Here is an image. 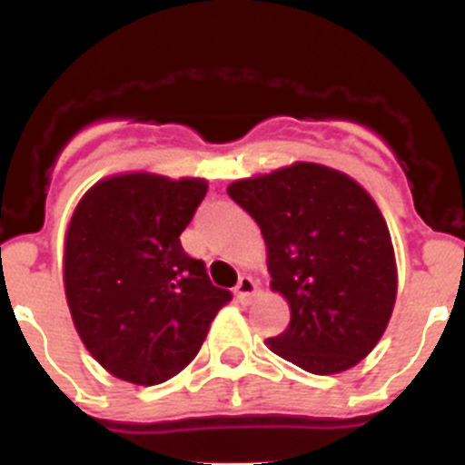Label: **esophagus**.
Returning a JSON list of instances; mask_svg holds the SVG:
<instances>
[{"mask_svg": "<svg viewBox=\"0 0 465 465\" xmlns=\"http://www.w3.org/2000/svg\"><path fill=\"white\" fill-rule=\"evenodd\" d=\"M256 290H259V285H256V281L252 279V276H241L236 285V299L241 303H250V299L254 297Z\"/></svg>", "mask_w": 465, "mask_h": 465, "instance_id": "34e87169", "label": "esophagus"}]
</instances>
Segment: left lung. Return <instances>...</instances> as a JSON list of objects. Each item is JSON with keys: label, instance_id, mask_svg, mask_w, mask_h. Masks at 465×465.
Wrapping results in <instances>:
<instances>
[{"label": "left lung", "instance_id": "1", "mask_svg": "<svg viewBox=\"0 0 465 465\" xmlns=\"http://www.w3.org/2000/svg\"><path fill=\"white\" fill-rule=\"evenodd\" d=\"M259 223L272 290L290 323L267 346L317 376L346 371L382 337L396 302V261L387 223L349 175L299 162L227 189Z\"/></svg>", "mask_w": 465, "mask_h": 465}]
</instances>
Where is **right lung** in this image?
<instances>
[{
  "instance_id": "right-lung-1",
  "label": "right lung",
  "mask_w": 465,
  "mask_h": 465,
  "mask_svg": "<svg viewBox=\"0 0 465 465\" xmlns=\"http://www.w3.org/2000/svg\"><path fill=\"white\" fill-rule=\"evenodd\" d=\"M204 195V180L130 173L94 184L74 211L64 292L83 344L112 376L143 387L177 376L232 302L180 242Z\"/></svg>"
}]
</instances>
